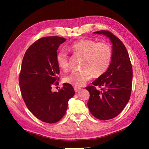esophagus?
<instances>
[{
	"label": "esophagus",
	"mask_w": 149,
	"mask_h": 149,
	"mask_svg": "<svg viewBox=\"0 0 149 149\" xmlns=\"http://www.w3.org/2000/svg\"><path fill=\"white\" fill-rule=\"evenodd\" d=\"M74 89L75 92L77 93V92H78L79 91H80V90L81 89V88H79V87H78V86H74Z\"/></svg>",
	"instance_id": "1"
}]
</instances>
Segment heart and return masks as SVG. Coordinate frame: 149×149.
Here are the masks:
<instances>
[{
	"instance_id": "obj_1",
	"label": "heart",
	"mask_w": 149,
	"mask_h": 149,
	"mask_svg": "<svg viewBox=\"0 0 149 149\" xmlns=\"http://www.w3.org/2000/svg\"><path fill=\"white\" fill-rule=\"evenodd\" d=\"M70 52L83 56L82 70L73 71L65 78V81L75 86H82L94 76L102 75L109 68L112 50L106 43L98 42L92 40L83 39L72 43L66 47ZM56 63L63 71L68 69V55L60 51L56 56Z\"/></svg>"
}]
</instances>
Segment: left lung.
Here are the masks:
<instances>
[{"label": "left lung", "mask_w": 149, "mask_h": 149, "mask_svg": "<svg viewBox=\"0 0 149 149\" xmlns=\"http://www.w3.org/2000/svg\"><path fill=\"white\" fill-rule=\"evenodd\" d=\"M109 38L112 44V59L109 68L86 87L90 96L88 107L98 119H111L119 115L129 101L132 91V68L128 52L123 43L107 30L94 31ZM96 86L100 88L96 89Z\"/></svg>", "instance_id": "1"}]
</instances>
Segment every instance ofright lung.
<instances>
[{
	"instance_id": "right-lung-1",
	"label": "right lung",
	"mask_w": 149,
	"mask_h": 149,
	"mask_svg": "<svg viewBox=\"0 0 149 149\" xmlns=\"http://www.w3.org/2000/svg\"><path fill=\"white\" fill-rule=\"evenodd\" d=\"M66 40L56 36L40 38L27 49L22 60L19 75L22 97L36 118L49 124L62 119L75 94L68 83L63 84L58 92L52 91L53 84L58 85L59 79L56 51Z\"/></svg>"
}]
</instances>
